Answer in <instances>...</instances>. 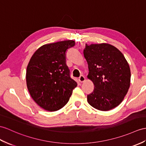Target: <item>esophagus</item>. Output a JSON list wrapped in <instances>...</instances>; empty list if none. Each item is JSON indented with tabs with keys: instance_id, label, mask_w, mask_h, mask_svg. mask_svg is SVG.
<instances>
[{
	"instance_id": "34e87169",
	"label": "esophagus",
	"mask_w": 146,
	"mask_h": 146,
	"mask_svg": "<svg viewBox=\"0 0 146 146\" xmlns=\"http://www.w3.org/2000/svg\"><path fill=\"white\" fill-rule=\"evenodd\" d=\"M85 80V78L84 76H80V77L79 78V81L80 82H84Z\"/></svg>"
}]
</instances>
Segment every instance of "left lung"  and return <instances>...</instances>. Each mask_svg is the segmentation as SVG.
Returning <instances> with one entry per match:
<instances>
[{
	"mask_svg": "<svg viewBox=\"0 0 146 146\" xmlns=\"http://www.w3.org/2000/svg\"><path fill=\"white\" fill-rule=\"evenodd\" d=\"M84 55L88 66L87 77L94 90L87 102L100 111H108L122 102L130 86L131 71L126 59L111 44H85Z\"/></svg>",
	"mask_w": 146,
	"mask_h": 146,
	"instance_id": "obj_1",
	"label": "left lung"
}]
</instances>
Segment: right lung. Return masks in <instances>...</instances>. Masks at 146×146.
<instances>
[{
    "instance_id": "add662e5",
    "label": "right lung",
    "mask_w": 146,
    "mask_h": 146,
    "mask_svg": "<svg viewBox=\"0 0 146 146\" xmlns=\"http://www.w3.org/2000/svg\"><path fill=\"white\" fill-rule=\"evenodd\" d=\"M74 46L73 40L44 44L35 51L28 63V90L33 100L45 110L62 108L77 87L66 64V51Z\"/></svg>"
}]
</instances>
